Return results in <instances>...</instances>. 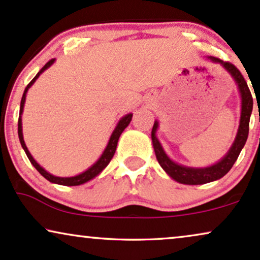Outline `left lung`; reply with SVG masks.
Returning <instances> with one entry per match:
<instances>
[{"label": "left lung", "mask_w": 260, "mask_h": 260, "mask_svg": "<svg viewBox=\"0 0 260 260\" xmlns=\"http://www.w3.org/2000/svg\"><path fill=\"white\" fill-rule=\"evenodd\" d=\"M208 60L211 61L212 63H218L222 68H224V71L226 73H229L233 80H234L236 87H238L240 100H241V113H240L239 127L232 146L229 147L226 153L218 162L208 167H187L173 160L164 151L162 144L157 138L159 122L158 120L154 121L152 132H151V139H152V146L154 153H156V158L164 172L168 174L173 180H175L176 182L183 183V185H204V183L216 181V180H219L221 177L224 176L234 166L240 152L244 149L248 137L249 117H251L253 109V98L251 92H249L247 83L245 81L244 77L240 73L238 68L229 63V62H223L219 58L213 56H208Z\"/></svg>", "instance_id": "8db88e82"}]
</instances>
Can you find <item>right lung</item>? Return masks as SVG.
Instances as JSON below:
<instances>
[{"label": "right lung", "mask_w": 260, "mask_h": 260, "mask_svg": "<svg viewBox=\"0 0 260 260\" xmlns=\"http://www.w3.org/2000/svg\"><path fill=\"white\" fill-rule=\"evenodd\" d=\"M55 62V58H52L48 62L47 64L44 66V67L42 68L41 71L38 72L37 75L32 79L31 83H29L27 86H26L25 91H24V94H22V98H21V102H20V113H19V121H18V134H19V140H20V144L22 146V149H24L26 156H27V158L29 159V162H31L32 166L35 167L36 169L38 170L39 174H41L42 176H44L45 179L48 180V181H50L51 183H56V185H61V186H79V185H83V183H86L90 181V180L94 179V177L100 175V174L103 172L104 169L107 168L108 164L110 163L111 158L114 157V153L115 151H116V146H117V141L120 139V136L122 134V132L124 131V128H126L128 124L131 123V121H132V116L133 114L129 113V114H126L124 116L121 117L119 120V122L116 123V126H115L113 133H111V136L109 138V141H108L106 149H104L103 152L100 156V158H98L96 162L92 164L91 167H88V168L85 170V172L78 174V175H74V176H55L50 174L49 172H47L41 164L37 163V160H36L34 157H32V154L29 153V151L27 149V146H26L25 144V140H24V134H22V119H21V115L24 113V107H25V102H26V94H27V91L29 90V87L32 86L36 83V80L39 78V75L42 73H44L45 71L48 70V68H50L52 64H54Z\"/></svg>", "instance_id": "right-lung-1"}]
</instances>
